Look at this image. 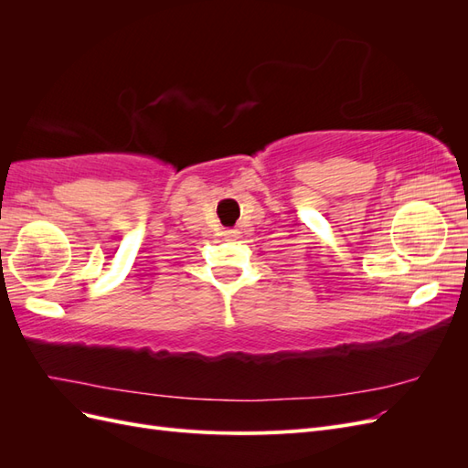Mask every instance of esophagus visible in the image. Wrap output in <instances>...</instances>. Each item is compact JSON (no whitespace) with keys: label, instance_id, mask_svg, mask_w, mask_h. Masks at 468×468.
I'll use <instances>...</instances> for the list:
<instances>
[{"label":"esophagus","instance_id":"1","mask_svg":"<svg viewBox=\"0 0 468 468\" xmlns=\"http://www.w3.org/2000/svg\"><path fill=\"white\" fill-rule=\"evenodd\" d=\"M222 236H224V239H229V242H234V239H238L239 238V232L238 230H224L222 232Z\"/></svg>","mask_w":468,"mask_h":468}]
</instances>
